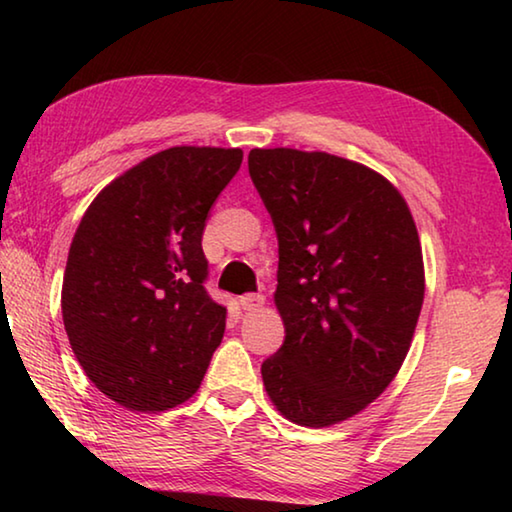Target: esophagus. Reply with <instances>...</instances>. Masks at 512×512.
Segmentation results:
<instances>
[{
    "instance_id": "34e87169",
    "label": "esophagus",
    "mask_w": 512,
    "mask_h": 512,
    "mask_svg": "<svg viewBox=\"0 0 512 512\" xmlns=\"http://www.w3.org/2000/svg\"><path fill=\"white\" fill-rule=\"evenodd\" d=\"M264 302H266V298L262 296V293H246V296L239 298V305L244 311H253V309L264 307Z\"/></svg>"
}]
</instances>
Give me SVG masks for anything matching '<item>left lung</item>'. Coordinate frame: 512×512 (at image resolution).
Wrapping results in <instances>:
<instances>
[{
  "mask_svg": "<svg viewBox=\"0 0 512 512\" xmlns=\"http://www.w3.org/2000/svg\"><path fill=\"white\" fill-rule=\"evenodd\" d=\"M271 214L284 343L262 363L284 418L329 427L377 400L400 370L424 298L422 248L402 194L377 171L323 151L253 149Z\"/></svg>",
  "mask_w": 512,
  "mask_h": 512,
  "instance_id": "left-lung-1",
  "label": "left lung"
}]
</instances>
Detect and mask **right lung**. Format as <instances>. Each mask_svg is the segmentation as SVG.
<instances>
[{"label": "right lung", "mask_w": 512, "mask_h": 512, "mask_svg": "<svg viewBox=\"0 0 512 512\" xmlns=\"http://www.w3.org/2000/svg\"><path fill=\"white\" fill-rule=\"evenodd\" d=\"M244 153L173 146L112 180L69 246L63 323L94 386L131 411H167L201 386L225 332L205 291L203 230Z\"/></svg>", "instance_id": "obj_1"}]
</instances>
